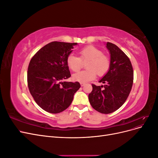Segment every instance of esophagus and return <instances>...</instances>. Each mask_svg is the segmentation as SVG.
Listing matches in <instances>:
<instances>
[{"label": "esophagus", "instance_id": "1", "mask_svg": "<svg viewBox=\"0 0 158 158\" xmlns=\"http://www.w3.org/2000/svg\"><path fill=\"white\" fill-rule=\"evenodd\" d=\"M80 85H81V86H84V85H85V83H80Z\"/></svg>", "mask_w": 158, "mask_h": 158}]
</instances>
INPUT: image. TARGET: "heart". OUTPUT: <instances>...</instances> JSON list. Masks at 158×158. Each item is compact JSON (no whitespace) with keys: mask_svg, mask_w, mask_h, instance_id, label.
Returning <instances> with one entry per match:
<instances>
[{"mask_svg":"<svg viewBox=\"0 0 158 158\" xmlns=\"http://www.w3.org/2000/svg\"><path fill=\"white\" fill-rule=\"evenodd\" d=\"M79 57L69 55L66 59V64L71 70L78 71L82 65V61H87L85 69L73 76V79L80 83H86L94 80L96 73L102 76L107 74L110 69L111 61L109 56L103 54V51L94 45H88L78 51Z\"/></svg>","mask_w":158,"mask_h":158,"instance_id":"b5f03b06","label":"heart"}]
</instances>
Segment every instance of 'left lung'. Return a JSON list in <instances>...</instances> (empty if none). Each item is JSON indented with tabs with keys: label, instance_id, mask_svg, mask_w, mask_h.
I'll return each instance as SVG.
<instances>
[{
	"label": "left lung",
	"instance_id": "8db88e82",
	"mask_svg": "<svg viewBox=\"0 0 158 158\" xmlns=\"http://www.w3.org/2000/svg\"><path fill=\"white\" fill-rule=\"evenodd\" d=\"M106 44L110 54V69L99 81L105 85L92 84L88 98L94 109L109 114L120 108L127 100L133 84V69L125 52L111 43Z\"/></svg>",
	"mask_w": 158,
	"mask_h": 158
}]
</instances>
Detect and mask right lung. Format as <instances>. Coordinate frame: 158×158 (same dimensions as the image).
<instances>
[{"label": "right lung", "instance_id": "add662e5", "mask_svg": "<svg viewBox=\"0 0 158 158\" xmlns=\"http://www.w3.org/2000/svg\"><path fill=\"white\" fill-rule=\"evenodd\" d=\"M77 43L53 41L47 44L32 57L27 69V84L35 102L51 113L67 109L79 82L64 81L71 75L66 59Z\"/></svg>", "mask_w": 158, "mask_h": 158}]
</instances>
